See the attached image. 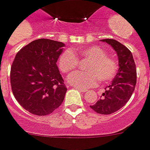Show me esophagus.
<instances>
[{
  "label": "esophagus",
  "instance_id": "obj_1",
  "mask_svg": "<svg viewBox=\"0 0 150 150\" xmlns=\"http://www.w3.org/2000/svg\"><path fill=\"white\" fill-rule=\"evenodd\" d=\"M76 89H78V90H79V91H80V92H87V89H86V88H81L76 87Z\"/></svg>",
  "mask_w": 150,
  "mask_h": 150
}]
</instances>
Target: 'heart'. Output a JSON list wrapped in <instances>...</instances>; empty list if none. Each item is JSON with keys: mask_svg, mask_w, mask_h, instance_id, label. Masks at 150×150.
Segmentation results:
<instances>
[{"mask_svg": "<svg viewBox=\"0 0 150 150\" xmlns=\"http://www.w3.org/2000/svg\"><path fill=\"white\" fill-rule=\"evenodd\" d=\"M77 56L81 59L88 60V62L86 66L87 71H76L69 75L68 81L72 86L86 88L96 86L98 81L108 83L117 74V61L106 55V52L102 47L95 45L82 47L75 52L65 51L58 61L61 71L64 73L74 71L79 64Z\"/></svg>", "mask_w": 150, "mask_h": 150, "instance_id": "b5f03b06", "label": "heart"}]
</instances>
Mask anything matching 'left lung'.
<instances>
[{
	"instance_id": "8db88e82",
	"label": "left lung",
	"mask_w": 150,
	"mask_h": 150,
	"mask_svg": "<svg viewBox=\"0 0 150 150\" xmlns=\"http://www.w3.org/2000/svg\"><path fill=\"white\" fill-rule=\"evenodd\" d=\"M112 46L118 55L119 70L109 86L97 103L90 105L97 113L109 115L125 105L135 90L136 69L132 52L115 39H103Z\"/></svg>"
}]
</instances>
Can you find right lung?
<instances>
[{
    "label": "right lung",
    "mask_w": 150,
    "mask_h": 150,
    "mask_svg": "<svg viewBox=\"0 0 150 150\" xmlns=\"http://www.w3.org/2000/svg\"><path fill=\"white\" fill-rule=\"evenodd\" d=\"M64 46L60 41L41 38L16 54L10 75L12 92L31 114H51L64 101L67 88L56 64Z\"/></svg>",
    "instance_id": "1"
}]
</instances>
